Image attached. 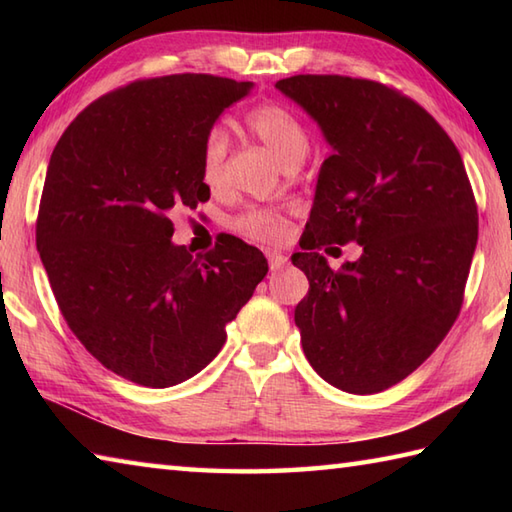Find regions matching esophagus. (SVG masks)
I'll return each instance as SVG.
<instances>
[{
  "instance_id": "obj_1",
  "label": "esophagus",
  "mask_w": 512,
  "mask_h": 512,
  "mask_svg": "<svg viewBox=\"0 0 512 512\" xmlns=\"http://www.w3.org/2000/svg\"><path fill=\"white\" fill-rule=\"evenodd\" d=\"M266 257H268L270 270H281L288 264V257L284 253H279V250H268Z\"/></svg>"
}]
</instances>
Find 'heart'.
I'll return each instance as SVG.
<instances>
[{"mask_svg":"<svg viewBox=\"0 0 512 512\" xmlns=\"http://www.w3.org/2000/svg\"><path fill=\"white\" fill-rule=\"evenodd\" d=\"M250 134L273 151L284 167H295L310 147L308 129L301 118L281 103L257 105L244 116ZM228 138L222 127H211L204 134L200 151V173L206 187L217 189L224 182ZM233 228L246 237L270 242L284 235L286 217L277 209H248L233 220Z\"/></svg>","mask_w":512,"mask_h":512,"instance_id":"1","label":"heart"}]
</instances>
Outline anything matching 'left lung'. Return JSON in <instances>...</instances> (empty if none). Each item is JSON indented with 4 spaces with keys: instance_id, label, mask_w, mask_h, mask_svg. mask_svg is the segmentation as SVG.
I'll list each match as a JSON object with an SVG mask.
<instances>
[{
    "instance_id": "left-lung-1",
    "label": "left lung",
    "mask_w": 512,
    "mask_h": 512,
    "mask_svg": "<svg viewBox=\"0 0 512 512\" xmlns=\"http://www.w3.org/2000/svg\"><path fill=\"white\" fill-rule=\"evenodd\" d=\"M275 88L334 149L292 255L310 281L295 308L303 354L330 385L378 394L427 361L458 319L477 244L469 176L436 118L383 83L297 74ZM350 241L362 257L332 271L318 250Z\"/></svg>"
}]
</instances>
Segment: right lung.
<instances>
[{
    "label": "right lung",
    "mask_w": 512,
    "mask_h": 512,
    "mask_svg": "<svg viewBox=\"0 0 512 512\" xmlns=\"http://www.w3.org/2000/svg\"><path fill=\"white\" fill-rule=\"evenodd\" d=\"M250 81L171 74L134 81L74 118L50 156L37 250L65 323L96 361L143 387L209 365L268 273L233 235L204 255L171 242L173 213L211 198L200 151Z\"/></svg>",
    "instance_id": "1"
}]
</instances>
